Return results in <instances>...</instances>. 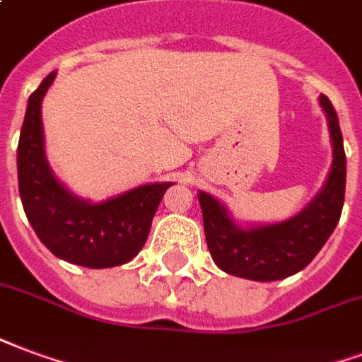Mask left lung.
<instances>
[{
  "instance_id": "obj_1",
  "label": "left lung",
  "mask_w": 362,
  "mask_h": 362,
  "mask_svg": "<svg viewBox=\"0 0 362 362\" xmlns=\"http://www.w3.org/2000/svg\"><path fill=\"white\" fill-rule=\"evenodd\" d=\"M332 141V167L313 202L297 215L269 224H240L216 197L199 192L203 228L216 267L232 276L274 282L297 274L317 257L338 226L345 197V151L338 115L320 93Z\"/></svg>"
}]
</instances>
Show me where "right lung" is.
<instances>
[{"instance_id":"right-lung-1","label":"right lung","mask_w":362,"mask_h":362,"mask_svg":"<svg viewBox=\"0 0 362 362\" xmlns=\"http://www.w3.org/2000/svg\"><path fill=\"white\" fill-rule=\"evenodd\" d=\"M57 72L28 98L17 149L18 194L26 218L53 255L86 269H111L132 261L146 243L160 197L173 182H153L88 202L57 180L45 157L42 101Z\"/></svg>"}]
</instances>
